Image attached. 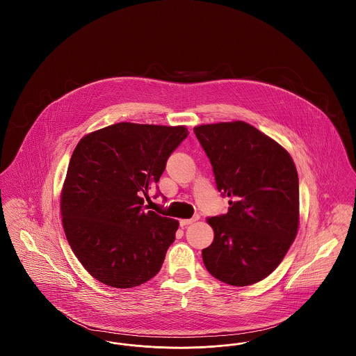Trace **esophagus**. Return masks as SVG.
Returning a JSON list of instances; mask_svg holds the SVG:
<instances>
[{
	"label": "esophagus",
	"instance_id": "obj_1",
	"mask_svg": "<svg viewBox=\"0 0 356 356\" xmlns=\"http://www.w3.org/2000/svg\"><path fill=\"white\" fill-rule=\"evenodd\" d=\"M196 220H199V216H195V218H192V219L180 220V225H181V227H186V225H189V224H192V222H195Z\"/></svg>",
	"mask_w": 356,
	"mask_h": 356
}]
</instances>
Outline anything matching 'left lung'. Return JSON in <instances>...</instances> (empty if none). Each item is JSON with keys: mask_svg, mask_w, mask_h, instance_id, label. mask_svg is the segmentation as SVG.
<instances>
[{"mask_svg": "<svg viewBox=\"0 0 356 356\" xmlns=\"http://www.w3.org/2000/svg\"><path fill=\"white\" fill-rule=\"evenodd\" d=\"M211 161L228 212L208 219V272L229 286H251L280 264L299 225V177L284 148L254 127L219 122L193 129Z\"/></svg>", "mask_w": 356, "mask_h": 356, "instance_id": "left-lung-1", "label": "left lung"}]
</instances>
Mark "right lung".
Here are the masks:
<instances>
[{"instance_id":"add662e5","label":"right lung","mask_w":356,"mask_h":356,"mask_svg":"<svg viewBox=\"0 0 356 356\" xmlns=\"http://www.w3.org/2000/svg\"><path fill=\"white\" fill-rule=\"evenodd\" d=\"M186 136V127L119 122L77 144L61 193L63 225L72 251L99 282L132 288L160 271L179 221L148 211L143 196Z\"/></svg>"}]
</instances>
